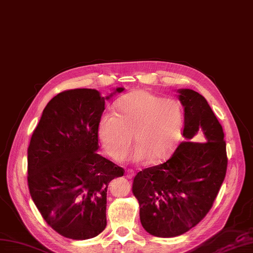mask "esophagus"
<instances>
[{
  "label": "esophagus",
  "mask_w": 253,
  "mask_h": 253,
  "mask_svg": "<svg viewBox=\"0 0 253 253\" xmlns=\"http://www.w3.org/2000/svg\"><path fill=\"white\" fill-rule=\"evenodd\" d=\"M126 177H127L128 179H132V178L134 177V171L131 170V169H128V170L126 171Z\"/></svg>",
  "instance_id": "esophagus-1"
}]
</instances>
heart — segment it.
Here are the masks:
<instances>
[{"instance_id":"1","label":"heart","mask_w":253,"mask_h":253,"mask_svg":"<svg viewBox=\"0 0 253 253\" xmlns=\"http://www.w3.org/2000/svg\"><path fill=\"white\" fill-rule=\"evenodd\" d=\"M115 107L118 113H103L97 125L108 155L117 161L125 160L133 134V162L160 163L170 157L183 128V109L178 100L138 90L123 96Z\"/></svg>"}]
</instances>
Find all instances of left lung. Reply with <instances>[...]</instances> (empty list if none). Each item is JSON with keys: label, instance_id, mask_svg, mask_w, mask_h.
I'll return each instance as SVG.
<instances>
[{"label": "left lung", "instance_id": "1", "mask_svg": "<svg viewBox=\"0 0 253 253\" xmlns=\"http://www.w3.org/2000/svg\"><path fill=\"white\" fill-rule=\"evenodd\" d=\"M177 92L186 141L167 162L139 171L132 184L142 226L158 237H175L196 226L212 208L227 171L222 127L210 105L194 90Z\"/></svg>", "mask_w": 253, "mask_h": 253}]
</instances>
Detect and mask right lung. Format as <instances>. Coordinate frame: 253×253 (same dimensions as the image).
Instances as JSON below:
<instances>
[{"label": "right lung", "instance_id": "right-lung-1", "mask_svg": "<svg viewBox=\"0 0 253 253\" xmlns=\"http://www.w3.org/2000/svg\"><path fill=\"white\" fill-rule=\"evenodd\" d=\"M94 89L64 91L49 100L27 149V182L42 217L56 232L88 240L107 225L108 184L124 169L97 154L105 102Z\"/></svg>", "mask_w": 253, "mask_h": 253}]
</instances>
